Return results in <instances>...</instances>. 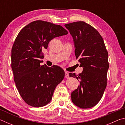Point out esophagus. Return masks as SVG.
I'll return each instance as SVG.
<instances>
[{"label":"esophagus","mask_w":125,"mask_h":125,"mask_svg":"<svg viewBox=\"0 0 125 125\" xmlns=\"http://www.w3.org/2000/svg\"><path fill=\"white\" fill-rule=\"evenodd\" d=\"M65 78H66V79H68V78H69L68 73H67V72L65 73Z\"/></svg>","instance_id":"obj_1"}]
</instances>
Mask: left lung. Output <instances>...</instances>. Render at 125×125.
I'll list each match as a JSON object with an SVG mask.
<instances>
[{
    "label": "left lung",
    "mask_w": 125,
    "mask_h": 125,
    "mask_svg": "<svg viewBox=\"0 0 125 125\" xmlns=\"http://www.w3.org/2000/svg\"><path fill=\"white\" fill-rule=\"evenodd\" d=\"M73 37L75 55L83 72L69 77L79 79L80 85L72 93V101L82 109L95 106L102 98L107 85L108 52L102 37L95 29L84 21L65 24Z\"/></svg>",
    "instance_id": "1"
}]
</instances>
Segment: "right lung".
<instances>
[{
  "label": "right lung",
  "mask_w": 125,
  "mask_h": 125,
  "mask_svg": "<svg viewBox=\"0 0 125 125\" xmlns=\"http://www.w3.org/2000/svg\"><path fill=\"white\" fill-rule=\"evenodd\" d=\"M61 25L42 20L30 23L17 36L11 49V68L20 96L33 107L45 106L51 101L55 88L64 77L57 65H40L42 51L55 37L68 34Z\"/></svg>",
  "instance_id": "1"
}]
</instances>
